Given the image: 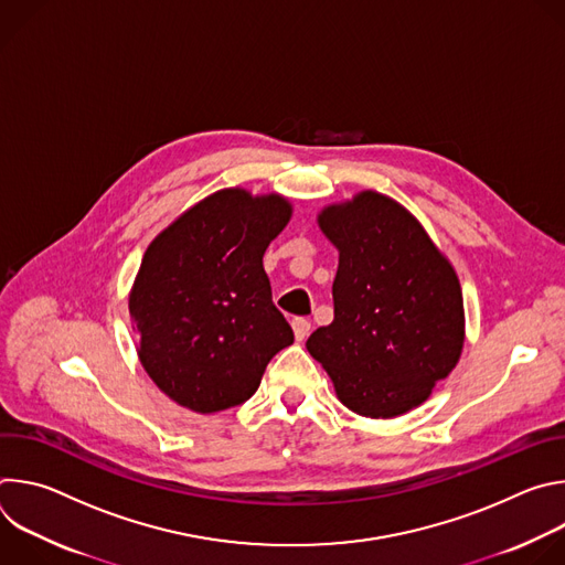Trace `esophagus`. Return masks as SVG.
<instances>
[{"label": "esophagus", "mask_w": 565, "mask_h": 565, "mask_svg": "<svg viewBox=\"0 0 565 565\" xmlns=\"http://www.w3.org/2000/svg\"><path fill=\"white\" fill-rule=\"evenodd\" d=\"M292 333H295V340H297V342L306 340L308 333H310V321L303 319V317H295V319H292Z\"/></svg>", "instance_id": "esophagus-1"}]
</instances>
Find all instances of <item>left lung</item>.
<instances>
[{"mask_svg": "<svg viewBox=\"0 0 565 565\" xmlns=\"http://www.w3.org/2000/svg\"><path fill=\"white\" fill-rule=\"evenodd\" d=\"M317 225L340 264L335 317L308 338V353L358 416L384 420L420 407L462 353L454 266L405 205L375 190L327 205Z\"/></svg>", "mask_w": 565, "mask_h": 565, "instance_id": "8db88e82", "label": "left lung"}]
</instances>
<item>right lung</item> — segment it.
<instances>
[{
    "label": "right lung",
    "instance_id": "obj_1",
    "mask_svg": "<svg viewBox=\"0 0 565 565\" xmlns=\"http://www.w3.org/2000/svg\"><path fill=\"white\" fill-rule=\"evenodd\" d=\"M290 216L292 203L277 192L225 188L147 246L129 290L131 329L142 369L177 405L196 414L241 405L292 344L264 270Z\"/></svg>",
    "mask_w": 565,
    "mask_h": 565
}]
</instances>
